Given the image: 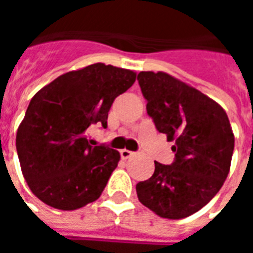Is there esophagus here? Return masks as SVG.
<instances>
[{
    "instance_id": "34e87169",
    "label": "esophagus",
    "mask_w": 253,
    "mask_h": 253,
    "mask_svg": "<svg viewBox=\"0 0 253 253\" xmlns=\"http://www.w3.org/2000/svg\"><path fill=\"white\" fill-rule=\"evenodd\" d=\"M134 154H135L134 152H131V150H127V149H122L121 150V157L123 160L130 159V157H132Z\"/></svg>"
}]
</instances>
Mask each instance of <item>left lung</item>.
I'll return each instance as SVG.
<instances>
[{"mask_svg": "<svg viewBox=\"0 0 253 253\" xmlns=\"http://www.w3.org/2000/svg\"><path fill=\"white\" fill-rule=\"evenodd\" d=\"M138 83L146 110L167 141L175 142V161H154L150 179L137 184L143 206L168 219H181L207 205L228 177L234 134L217 101L165 72H141Z\"/></svg>", "mask_w": 253, "mask_h": 253, "instance_id": "1", "label": "left lung"}]
</instances>
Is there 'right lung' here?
I'll use <instances>...</instances> for the list:
<instances>
[{"label":"right lung","mask_w":253,"mask_h":253,"mask_svg":"<svg viewBox=\"0 0 253 253\" xmlns=\"http://www.w3.org/2000/svg\"><path fill=\"white\" fill-rule=\"evenodd\" d=\"M135 78L128 69L93 63L59 76L32 97L16 149L25 181L43 203L70 211L99 199L121 154L89 145L86 130L107 127L114 100Z\"/></svg>","instance_id":"1"}]
</instances>
